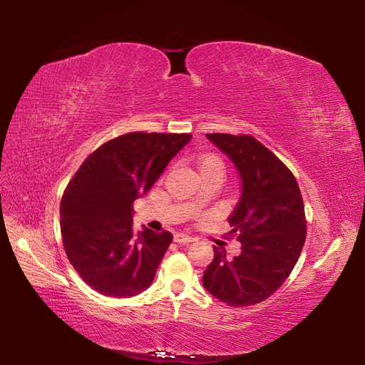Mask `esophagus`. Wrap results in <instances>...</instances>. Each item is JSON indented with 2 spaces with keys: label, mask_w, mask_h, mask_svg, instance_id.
Returning a JSON list of instances; mask_svg holds the SVG:
<instances>
[{
  "label": "esophagus",
  "mask_w": 365,
  "mask_h": 365,
  "mask_svg": "<svg viewBox=\"0 0 365 365\" xmlns=\"http://www.w3.org/2000/svg\"><path fill=\"white\" fill-rule=\"evenodd\" d=\"M173 240L176 242V244H190V242H193V237L187 236L184 233H178V235L173 236Z\"/></svg>",
  "instance_id": "esophagus-1"
}]
</instances>
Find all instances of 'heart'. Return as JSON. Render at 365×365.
Wrapping results in <instances>:
<instances>
[{"label":"heart","mask_w":365,"mask_h":365,"mask_svg":"<svg viewBox=\"0 0 365 365\" xmlns=\"http://www.w3.org/2000/svg\"><path fill=\"white\" fill-rule=\"evenodd\" d=\"M197 164H200V170L201 169H208V168H220L222 169V161H220L215 155H202L197 158Z\"/></svg>","instance_id":"heart-1"}]
</instances>
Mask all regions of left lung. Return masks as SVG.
<instances>
[{"instance_id":"left-lung-1","label":"left lung","mask_w":365,"mask_h":365,"mask_svg":"<svg viewBox=\"0 0 365 365\" xmlns=\"http://www.w3.org/2000/svg\"><path fill=\"white\" fill-rule=\"evenodd\" d=\"M233 161L240 176V197L228 217L231 236L242 244L228 259L213 247L204 271V288L230 306L267 300L289 277L306 240L304 205L295 176L251 135L207 134Z\"/></svg>"}]
</instances>
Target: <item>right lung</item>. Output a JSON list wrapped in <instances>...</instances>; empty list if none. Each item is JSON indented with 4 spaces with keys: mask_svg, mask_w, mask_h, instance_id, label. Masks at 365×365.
<instances>
[{
    "mask_svg": "<svg viewBox=\"0 0 365 365\" xmlns=\"http://www.w3.org/2000/svg\"><path fill=\"white\" fill-rule=\"evenodd\" d=\"M190 134L130 132L106 141L74 173L61 201L65 252L83 282L108 297L149 288L173 236L132 228L134 204Z\"/></svg>",
    "mask_w": 365,
    "mask_h": 365,
    "instance_id": "obj_1",
    "label": "right lung"
}]
</instances>
